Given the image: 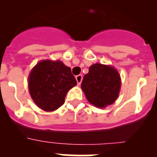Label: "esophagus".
I'll use <instances>...</instances> for the list:
<instances>
[{"mask_svg": "<svg viewBox=\"0 0 157 157\" xmlns=\"http://www.w3.org/2000/svg\"><path fill=\"white\" fill-rule=\"evenodd\" d=\"M75 78H76V81H77L78 85H80L82 81V75H78L75 76Z\"/></svg>", "mask_w": 157, "mask_h": 157, "instance_id": "obj_1", "label": "esophagus"}]
</instances>
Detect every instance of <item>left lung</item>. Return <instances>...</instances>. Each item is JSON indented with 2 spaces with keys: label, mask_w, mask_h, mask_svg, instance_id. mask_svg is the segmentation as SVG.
Returning a JSON list of instances; mask_svg holds the SVG:
<instances>
[{
  "label": "left lung",
  "mask_w": 157,
  "mask_h": 157,
  "mask_svg": "<svg viewBox=\"0 0 157 157\" xmlns=\"http://www.w3.org/2000/svg\"><path fill=\"white\" fill-rule=\"evenodd\" d=\"M121 86L119 72L113 67L95 63L90 67L82 82V90L88 101L98 108H105L117 99Z\"/></svg>",
  "instance_id": "1"
}]
</instances>
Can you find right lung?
Masks as SVG:
<instances>
[{
    "label": "right lung",
    "mask_w": 157,
    "mask_h": 157,
    "mask_svg": "<svg viewBox=\"0 0 157 157\" xmlns=\"http://www.w3.org/2000/svg\"><path fill=\"white\" fill-rule=\"evenodd\" d=\"M76 84L70 67L59 60H41L32 69L28 78L32 99L46 112L55 111L63 105L67 92Z\"/></svg>",
    "instance_id": "1"
}]
</instances>
